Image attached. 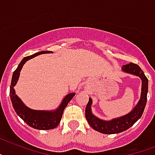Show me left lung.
Segmentation results:
<instances>
[{"instance_id": "left-lung-1", "label": "left lung", "mask_w": 155, "mask_h": 155, "mask_svg": "<svg viewBox=\"0 0 155 155\" xmlns=\"http://www.w3.org/2000/svg\"><path fill=\"white\" fill-rule=\"evenodd\" d=\"M122 70L125 73L139 77L142 80L141 97L138 102L137 105L128 114L123 116L119 118L112 119L111 120L106 121L97 118L92 113L91 104L93 103L91 98L85 108V117L92 127V128L103 134H117L130 128L136 121L139 120L143 113L144 108L147 104V97L148 92V79L145 76L143 71L138 65L134 63H129L122 66Z\"/></svg>"}]
</instances>
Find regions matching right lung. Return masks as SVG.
Segmentation results:
<instances>
[{"mask_svg": "<svg viewBox=\"0 0 155 155\" xmlns=\"http://www.w3.org/2000/svg\"><path fill=\"white\" fill-rule=\"evenodd\" d=\"M49 54L53 53L51 51H39L35 53L32 55L27 56L20 62L16 70L13 72L12 78L11 85H10V98L11 101L13 106V108L16 114L22 119L27 124L35 129H39V130H50V129L55 128L59 124L60 120L62 117L63 111L65 109L69 102L71 101L75 93H69L66 95L64 99L62 100V103L59 107L54 111H40V110H33L27 107L22 102V101L18 97L17 95L15 93L14 86L17 83V81L20 77V70H22L23 66L28 60L36 57L37 55L42 54Z\"/></svg>", "mask_w": 155, "mask_h": 155, "instance_id": "add662e5", "label": "right lung"}]
</instances>
